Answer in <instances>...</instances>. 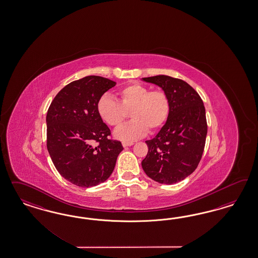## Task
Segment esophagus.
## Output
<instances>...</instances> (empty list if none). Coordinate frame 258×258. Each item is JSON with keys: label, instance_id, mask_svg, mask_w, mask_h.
I'll return each mask as SVG.
<instances>
[{"label": "esophagus", "instance_id": "obj_1", "mask_svg": "<svg viewBox=\"0 0 258 258\" xmlns=\"http://www.w3.org/2000/svg\"><path fill=\"white\" fill-rule=\"evenodd\" d=\"M122 145H123L124 148H125V147H131V146H133V142H125V141H124V142L122 143Z\"/></svg>", "mask_w": 258, "mask_h": 258}]
</instances>
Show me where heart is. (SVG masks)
<instances>
[{"mask_svg":"<svg viewBox=\"0 0 258 258\" xmlns=\"http://www.w3.org/2000/svg\"><path fill=\"white\" fill-rule=\"evenodd\" d=\"M117 94L119 101L108 94L101 96L97 102V112L110 126L121 125L131 112L133 120L120 126L114 133L118 139H139L148 133V130L149 133H155L167 122L171 103L169 96L163 90L151 91L149 87L131 83L121 88Z\"/></svg>","mask_w":258,"mask_h":258,"instance_id":"heart-1","label":"heart"}]
</instances>
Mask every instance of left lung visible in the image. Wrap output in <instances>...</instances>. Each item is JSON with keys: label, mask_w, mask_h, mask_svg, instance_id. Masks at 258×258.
I'll use <instances>...</instances> for the list:
<instances>
[{"label": "left lung", "mask_w": 258, "mask_h": 258, "mask_svg": "<svg viewBox=\"0 0 258 258\" xmlns=\"http://www.w3.org/2000/svg\"><path fill=\"white\" fill-rule=\"evenodd\" d=\"M169 96L170 115L156 136L146 141L149 151L142 167L150 179L172 184L195 171L203 157L207 122L203 99L185 81L168 76L143 78Z\"/></svg>", "instance_id": "1"}]
</instances>
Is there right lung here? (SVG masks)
<instances>
[{
	"label": "right lung",
	"mask_w": 258,
	"mask_h": 258,
	"mask_svg": "<svg viewBox=\"0 0 258 258\" xmlns=\"http://www.w3.org/2000/svg\"><path fill=\"white\" fill-rule=\"evenodd\" d=\"M115 85L98 76L75 80L58 92L47 111V149L53 164L80 187L107 180L123 150L120 141L109 139L110 130L97 112V102Z\"/></svg>",
	"instance_id": "obj_1"
}]
</instances>
